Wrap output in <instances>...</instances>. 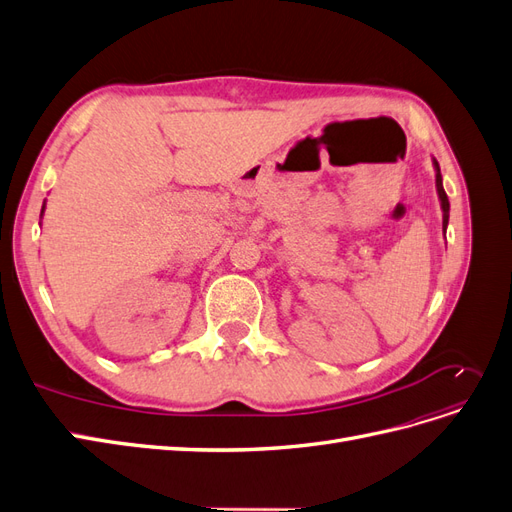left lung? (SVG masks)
<instances>
[{"label": "left lung", "mask_w": 512, "mask_h": 512, "mask_svg": "<svg viewBox=\"0 0 512 512\" xmlns=\"http://www.w3.org/2000/svg\"><path fill=\"white\" fill-rule=\"evenodd\" d=\"M433 168H436V190H438L440 207H442V230L446 232V226H448V211H451V205H448V196H446V192H444L442 175H440V166H438V162H436V160H433Z\"/></svg>", "instance_id": "left-lung-1"}]
</instances>
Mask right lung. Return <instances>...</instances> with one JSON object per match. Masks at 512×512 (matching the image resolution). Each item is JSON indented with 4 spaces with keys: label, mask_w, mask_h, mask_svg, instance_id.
I'll use <instances>...</instances> for the list:
<instances>
[{
    "label": "right lung",
    "mask_w": 512,
    "mask_h": 512,
    "mask_svg": "<svg viewBox=\"0 0 512 512\" xmlns=\"http://www.w3.org/2000/svg\"><path fill=\"white\" fill-rule=\"evenodd\" d=\"M42 213H44V207H42Z\"/></svg>",
    "instance_id": "obj_1"
}]
</instances>
